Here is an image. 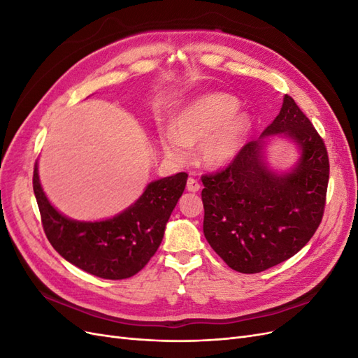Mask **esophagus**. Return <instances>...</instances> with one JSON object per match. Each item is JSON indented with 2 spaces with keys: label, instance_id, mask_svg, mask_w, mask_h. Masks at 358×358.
Wrapping results in <instances>:
<instances>
[{
  "label": "esophagus",
  "instance_id": "34e87169",
  "mask_svg": "<svg viewBox=\"0 0 358 358\" xmlns=\"http://www.w3.org/2000/svg\"><path fill=\"white\" fill-rule=\"evenodd\" d=\"M200 183H199V180H196V179H192V178H189L188 179V182H187V189L189 191V192H197V191H200Z\"/></svg>",
  "mask_w": 358,
  "mask_h": 358
}]
</instances>
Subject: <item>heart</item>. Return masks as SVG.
<instances>
[{
	"instance_id": "heart-1",
	"label": "heart",
	"mask_w": 358,
	"mask_h": 358,
	"mask_svg": "<svg viewBox=\"0 0 358 358\" xmlns=\"http://www.w3.org/2000/svg\"><path fill=\"white\" fill-rule=\"evenodd\" d=\"M239 100L229 94H208L194 100L173 117L171 129L161 136L164 154L185 159L187 148L199 146L206 167L220 169L241 152L252 129V117L237 112Z\"/></svg>"
}]
</instances>
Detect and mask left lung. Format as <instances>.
I'll list each match as a JSON object with an SVG mask.
<instances>
[{"mask_svg":"<svg viewBox=\"0 0 358 358\" xmlns=\"http://www.w3.org/2000/svg\"><path fill=\"white\" fill-rule=\"evenodd\" d=\"M292 139L301 157L289 172L265 162L264 138ZM322 138L289 95L275 121L246 143L229 167L201 178L206 241L227 266L258 273L296 255L322 220L329 185Z\"/></svg>","mask_w":358,"mask_h":358,"instance_id":"obj_1","label":"left lung"}]
</instances>
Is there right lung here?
I'll use <instances>...</instances> for the list:
<instances>
[{
	"label": "right lung",
	"mask_w": 358,
	"mask_h": 358,
	"mask_svg": "<svg viewBox=\"0 0 358 358\" xmlns=\"http://www.w3.org/2000/svg\"><path fill=\"white\" fill-rule=\"evenodd\" d=\"M187 179V173H178L150 182L124 212L94 222L67 218L53 208L41 188L37 162L32 188L43 230L61 257L94 276L127 279L140 272L157 252Z\"/></svg>",
	"instance_id": "obj_1"
}]
</instances>
